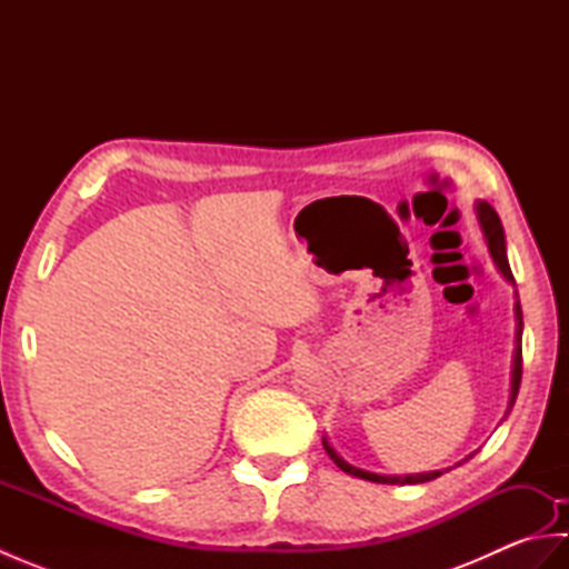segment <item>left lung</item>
Returning <instances> with one entry per match:
<instances>
[{
    "instance_id": "1",
    "label": "left lung",
    "mask_w": 569,
    "mask_h": 569,
    "mask_svg": "<svg viewBox=\"0 0 569 569\" xmlns=\"http://www.w3.org/2000/svg\"><path fill=\"white\" fill-rule=\"evenodd\" d=\"M479 222H481V229H485L487 234V241H489V251L493 261H497L499 271L509 278V281L513 283V273H511V266H509V259H506V244H503V227H501V220L499 214L493 212L491 204L487 202H479ZM516 318H518V332H516V340L521 342V332H523V316H521V306L516 303ZM521 373H523V352H521V345L516 347V357H513V386H511V403L509 408L513 406L516 396H518V386H521ZM325 445V452L330 455L332 462L340 467L342 471H347V475L352 477H359V479H369V481H377V485H422V481H430L435 477H440L442 471H430V475H416V477H381V475H371V471H365V469H357L352 465H347L345 459L337 455L332 447L328 445V440H322Z\"/></svg>"
}]
</instances>
